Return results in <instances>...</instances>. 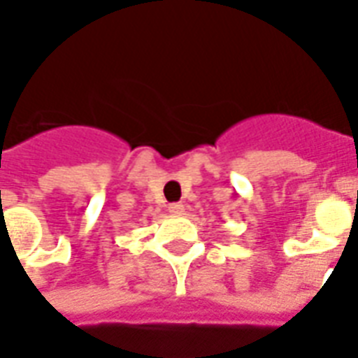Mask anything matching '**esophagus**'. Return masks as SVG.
<instances>
[{
  "mask_svg": "<svg viewBox=\"0 0 358 358\" xmlns=\"http://www.w3.org/2000/svg\"><path fill=\"white\" fill-rule=\"evenodd\" d=\"M169 213L180 216V214L186 213V208H184V205H182V203H172V205L169 206Z\"/></svg>",
  "mask_w": 358,
  "mask_h": 358,
  "instance_id": "1",
  "label": "esophagus"
}]
</instances>
